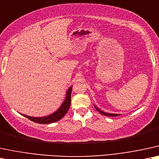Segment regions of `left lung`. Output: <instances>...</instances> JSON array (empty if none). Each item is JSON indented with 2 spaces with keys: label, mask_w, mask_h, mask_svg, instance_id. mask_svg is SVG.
Masks as SVG:
<instances>
[{
  "label": "left lung",
  "mask_w": 159,
  "mask_h": 159,
  "mask_svg": "<svg viewBox=\"0 0 159 159\" xmlns=\"http://www.w3.org/2000/svg\"><path fill=\"white\" fill-rule=\"evenodd\" d=\"M94 108H95L96 109H97V111H99L100 113L102 114V115H105V116H117L120 115V114H108V113H106V112L102 111L101 110H100L99 108H98V107H96L95 106H94Z\"/></svg>",
  "instance_id": "left-lung-1"
}]
</instances>
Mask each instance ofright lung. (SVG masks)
<instances>
[{"label":"right lung","mask_w":159,"mask_h":159,"mask_svg":"<svg viewBox=\"0 0 159 159\" xmlns=\"http://www.w3.org/2000/svg\"><path fill=\"white\" fill-rule=\"evenodd\" d=\"M73 86H70L69 89H67V94H66V98L65 101L62 103L59 109L54 112V113L50 114V115L43 116V117H34V116H26L24 114L22 115L25 116L26 118L29 119L31 121L37 122L39 124H47L51 123V122H55L59 121L65 115L68 110H69L70 103H71V92Z\"/></svg>","instance_id":"right-lung-1"}]
</instances>
